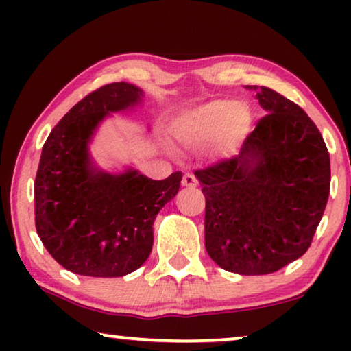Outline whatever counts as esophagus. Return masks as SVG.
I'll return each instance as SVG.
<instances>
[{"instance_id":"esophagus-1","label":"esophagus","mask_w":351,"mask_h":351,"mask_svg":"<svg viewBox=\"0 0 351 351\" xmlns=\"http://www.w3.org/2000/svg\"><path fill=\"white\" fill-rule=\"evenodd\" d=\"M182 185L189 186V189H195V186L198 185V179H196L193 174H190V172H186V174L182 177Z\"/></svg>"}]
</instances>
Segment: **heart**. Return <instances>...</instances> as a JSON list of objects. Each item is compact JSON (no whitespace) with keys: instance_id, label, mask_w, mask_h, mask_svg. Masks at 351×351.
<instances>
[{"instance_id":"1","label":"heart","mask_w":351,"mask_h":351,"mask_svg":"<svg viewBox=\"0 0 351 351\" xmlns=\"http://www.w3.org/2000/svg\"><path fill=\"white\" fill-rule=\"evenodd\" d=\"M249 124L251 113L246 105L214 100L182 118L174 134L177 142L189 150H199L217 138L220 150L230 152L241 142Z\"/></svg>"}]
</instances>
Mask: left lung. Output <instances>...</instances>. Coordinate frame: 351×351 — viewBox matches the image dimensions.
I'll list each match as a JSON object with an SVG mask.
<instances>
[{
  "label": "left lung",
  "instance_id": "1",
  "mask_svg": "<svg viewBox=\"0 0 351 351\" xmlns=\"http://www.w3.org/2000/svg\"><path fill=\"white\" fill-rule=\"evenodd\" d=\"M267 110L241 153L196 169L206 198L204 244L223 270L275 273L308 251L330 190L319 129L299 105L254 86Z\"/></svg>",
  "mask_w": 351,
  "mask_h": 351
}]
</instances>
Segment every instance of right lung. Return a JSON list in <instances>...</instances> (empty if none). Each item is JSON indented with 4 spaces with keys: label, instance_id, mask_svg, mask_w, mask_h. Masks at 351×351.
<instances>
[{
    "label": "right lung",
    "instance_id": "1",
    "mask_svg": "<svg viewBox=\"0 0 351 351\" xmlns=\"http://www.w3.org/2000/svg\"><path fill=\"white\" fill-rule=\"evenodd\" d=\"M142 90L110 83L81 99L43 145L35 179V227L47 252L76 275L118 278L137 270L153 246V220L179 191L136 171L110 176L89 165L88 142L108 112L138 102Z\"/></svg>",
    "mask_w": 351,
    "mask_h": 351
}]
</instances>
